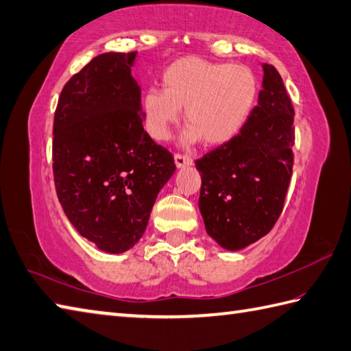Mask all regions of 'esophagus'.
I'll use <instances>...</instances> for the list:
<instances>
[{
    "label": "esophagus",
    "mask_w": 351,
    "mask_h": 351,
    "mask_svg": "<svg viewBox=\"0 0 351 351\" xmlns=\"http://www.w3.org/2000/svg\"><path fill=\"white\" fill-rule=\"evenodd\" d=\"M175 164H176L178 169H184V167H190L191 164H193V160H191L190 156L176 154L175 155Z\"/></svg>",
    "instance_id": "34e87169"
}]
</instances>
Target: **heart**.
<instances>
[{"instance_id":"b5f03b06","label":"heart","mask_w":351,"mask_h":351,"mask_svg":"<svg viewBox=\"0 0 351 351\" xmlns=\"http://www.w3.org/2000/svg\"><path fill=\"white\" fill-rule=\"evenodd\" d=\"M162 89L143 94L141 112L147 135L169 138L184 109L189 128L184 146L202 138L208 146H223L242 132L257 105L260 82L250 66L217 64L199 58L175 60L162 73Z\"/></svg>"}]
</instances>
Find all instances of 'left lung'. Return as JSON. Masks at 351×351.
<instances>
[{
	"label": "left lung",
	"mask_w": 351,
	"mask_h": 351,
	"mask_svg": "<svg viewBox=\"0 0 351 351\" xmlns=\"http://www.w3.org/2000/svg\"><path fill=\"white\" fill-rule=\"evenodd\" d=\"M262 68L257 106L242 132L196 161L205 230L228 251L243 250L272 230L292 176L293 106L276 66Z\"/></svg>",
	"instance_id": "8db88e82"
}]
</instances>
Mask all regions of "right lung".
I'll return each mask as SVG.
<instances>
[{
  "mask_svg": "<svg viewBox=\"0 0 351 351\" xmlns=\"http://www.w3.org/2000/svg\"><path fill=\"white\" fill-rule=\"evenodd\" d=\"M136 53H103L66 82L53 126L59 202L80 236L120 254L146 231L160 190L176 169L143 128Z\"/></svg>",
  "mask_w": 351,
  "mask_h": 351,
  "instance_id": "1",
  "label": "right lung"
}]
</instances>
